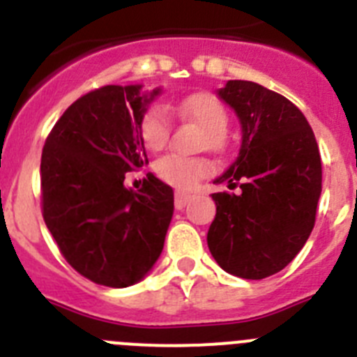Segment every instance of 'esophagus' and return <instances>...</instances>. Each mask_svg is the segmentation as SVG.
Returning <instances> with one entry per match:
<instances>
[{
  "label": "esophagus",
  "mask_w": 357,
  "mask_h": 357,
  "mask_svg": "<svg viewBox=\"0 0 357 357\" xmlns=\"http://www.w3.org/2000/svg\"><path fill=\"white\" fill-rule=\"evenodd\" d=\"M191 200H193V195L182 193V191H176V193H175V207H176V209H184V207L188 206Z\"/></svg>",
  "instance_id": "34e87169"
}]
</instances>
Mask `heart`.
Instances as JSON below:
<instances>
[{
  "label": "heart",
  "mask_w": 357,
  "mask_h": 357,
  "mask_svg": "<svg viewBox=\"0 0 357 357\" xmlns=\"http://www.w3.org/2000/svg\"><path fill=\"white\" fill-rule=\"evenodd\" d=\"M175 110L182 118L191 119L206 130V144L213 151L225 148V130L229 114L223 103L211 93H195L184 98ZM141 137L150 150H160L168 144L172 121L162 107H151L141 119ZM211 164L206 159H191L182 155H164L155 162V173L160 181L175 188H193L198 181L209 175Z\"/></svg>",
  "instance_id": "1"
}]
</instances>
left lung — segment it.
<instances>
[{"label": "left lung", "instance_id": "left-lung-1", "mask_svg": "<svg viewBox=\"0 0 357 357\" xmlns=\"http://www.w3.org/2000/svg\"><path fill=\"white\" fill-rule=\"evenodd\" d=\"M241 123L239 155L214 184L207 245L227 273L264 279L288 266L314 227L321 159L307 119L288 98L247 80L218 91Z\"/></svg>", "mask_w": 357, "mask_h": 357}]
</instances>
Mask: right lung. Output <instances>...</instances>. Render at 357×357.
Segmentation results:
<instances>
[{"label":"right lung","instance_id":"right-lung-1","mask_svg":"<svg viewBox=\"0 0 357 357\" xmlns=\"http://www.w3.org/2000/svg\"><path fill=\"white\" fill-rule=\"evenodd\" d=\"M159 93L141 94V85L91 91L66 109L44 143V223L64 259L96 284H135L162 252L173 189L151 173L137 191L123 185L125 173L148 164L139 127Z\"/></svg>","mask_w":357,"mask_h":357}]
</instances>
